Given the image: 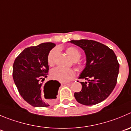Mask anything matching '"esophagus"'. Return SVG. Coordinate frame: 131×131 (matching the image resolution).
Here are the masks:
<instances>
[{
	"label": "esophagus",
	"mask_w": 131,
	"mask_h": 131,
	"mask_svg": "<svg viewBox=\"0 0 131 131\" xmlns=\"http://www.w3.org/2000/svg\"><path fill=\"white\" fill-rule=\"evenodd\" d=\"M62 84H63V85H66V84H70V83H68V82H63Z\"/></svg>",
	"instance_id": "1"
}]
</instances>
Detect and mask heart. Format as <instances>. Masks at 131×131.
Wrapping results in <instances>:
<instances>
[{
  "label": "heart",
  "mask_w": 131,
  "mask_h": 131,
  "mask_svg": "<svg viewBox=\"0 0 131 131\" xmlns=\"http://www.w3.org/2000/svg\"><path fill=\"white\" fill-rule=\"evenodd\" d=\"M67 54L69 56L71 59L76 61L78 60L81 57V52L77 48L74 47H69L66 49ZM58 53V49L54 48L49 52L48 57V63L49 66H53L54 64V58ZM78 68L79 69H83L84 68V64L79 62L78 63ZM51 75L52 78L54 80L61 82H68L71 80L76 75V72L73 69H67V68L58 67L51 72Z\"/></svg>",
  "instance_id": "1"
}]
</instances>
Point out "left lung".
<instances>
[{"mask_svg":"<svg viewBox=\"0 0 131 131\" xmlns=\"http://www.w3.org/2000/svg\"><path fill=\"white\" fill-rule=\"evenodd\" d=\"M79 46L86 55L85 68L79 78L88 82H80L82 90L74 93L77 102L85 105H93L106 99L114 89L119 65L115 53L107 46L91 40H71Z\"/></svg>","mask_w":131,"mask_h":131,"instance_id":"8db88e82","label":"left lung"}]
</instances>
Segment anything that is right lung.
<instances>
[{
    "instance_id": "1",
    "label": "right lung",
    "mask_w": 131,
    "mask_h": 131,
    "mask_svg": "<svg viewBox=\"0 0 131 131\" xmlns=\"http://www.w3.org/2000/svg\"><path fill=\"white\" fill-rule=\"evenodd\" d=\"M55 43L46 42L27 48L16 58L13 66V78L21 96L33 107L49 106V102L42 96V83L49 71L48 57ZM60 83L49 80L45 83L46 99L57 98Z\"/></svg>"
}]
</instances>
